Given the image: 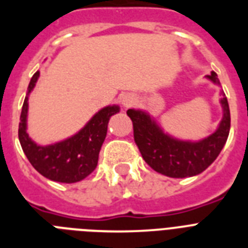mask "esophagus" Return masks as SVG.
Masks as SVG:
<instances>
[{
    "mask_svg": "<svg viewBox=\"0 0 248 248\" xmlns=\"http://www.w3.org/2000/svg\"><path fill=\"white\" fill-rule=\"evenodd\" d=\"M134 101H135V99H134L132 95H124V96L121 97V104H122L124 109L130 108L134 104Z\"/></svg>",
    "mask_w": 248,
    "mask_h": 248,
    "instance_id": "1",
    "label": "esophagus"
}]
</instances>
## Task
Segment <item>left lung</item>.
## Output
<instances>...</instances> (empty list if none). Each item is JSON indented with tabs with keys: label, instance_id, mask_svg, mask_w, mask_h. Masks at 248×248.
Here are the masks:
<instances>
[{
	"label": "left lung",
	"instance_id": "obj_1",
	"mask_svg": "<svg viewBox=\"0 0 248 248\" xmlns=\"http://www.w3.org/2000/svg\"><path fill=\"white\" fill-rule=\"evenodd\" d=\"M206 78L220 86L215 72ZM223 118L211 135L192 141L170 135L145 110L128 109L127 116L134 124V138L144 161L157 172L169 177H190L203 172L227 143L231 130V112L227 96L220 91Z\"/></svg>",
	"mask_w": 248,
	"mask_h": 248
}]
</instances>
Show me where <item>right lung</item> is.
<instances>
[{
	"label": "right lung",
	"mask_w": 248,
	"mask_h": 248,
	"mask_svg": "<svg viewBox=\"0 0 248 248\" xmlns=\"http://www.w3.org/2000/svg\"><path fill=\"white\" fill-rule=\"evenodd\" d=\"M40 71L33 75L21 108L19 124V141L31 165L42 175L58 183H77L96 169L99 152L104 143L110 117L120 112L117 104L107 105L96 112L75 135L58 143L40 145L29 138L28 99L34 89Z\"/></svg>",
	"instance_id": "1"
}]
</instances>
